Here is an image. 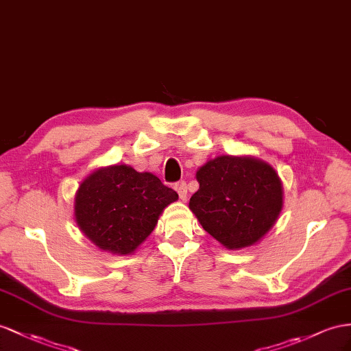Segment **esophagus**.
<instances>
[{"label": "esophagus", "instance_id": "34e87169", "mask_svg": "<svg viewBox=\"0 0 351 351\" xmlns=\"http://www.w3.org/2000/svg\"><path fill=\"white\" fill-rule=\"evenodd\" d=\"M175 190L179 194V199H181L182 202H185L186 200V184L184 181L175 184Z\"/></svg>", "mask_w": 351, "mask_h": 351}]
</instances>
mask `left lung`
Returning a JSON list of instances; mask_svg holds the SVG:
<instances>
[{"label":"left lung","mask_w":351,"mask_h":351,"mask_svg":"<svg viewBox=\"0 0 351 351\" xmlns=\"http://www.w3.org/2000/svg\"><path fill=\"white\" fill-rule=\"evenodd\" d=\"M199 191L190 210L230 250L250 247L274 227L283 209V185L274 167L252 156H218L195 173Z\"/></svg>","instance_id":"obj_1"}]
</instances>
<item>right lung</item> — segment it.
Masks as SVG:
<instances>
[{"instance_id": "add662e5", "label": "right lung", "mask_w": 351, "mask_h": 351, "mask_svg": "<svg viewBox=\"0 0 351 351\" xmlns=\"http://www.w3.org/2000/svg\"><path fill=\"white\" fill-rule=\"evenodd\" d=\"M176 200V191L151 172L112 165L83 179L75 193L74 218L96 247L112 255H132Z\"/></svg>"}]
</instances>
